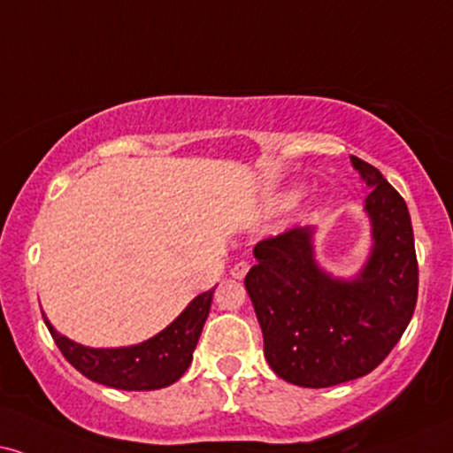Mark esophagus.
<instances>
[{"mask_svg": "<svg viewBox=\"0 0 453 453\" xmlns=\"http://www.w3.org/2000/svg\"><path fill=\"white\" fill-rule=\"evenodd\" d=\"M249 269H250V263L249 261H240V263H236V265L232 267V278H236V280H242L246 273H249Z\"/></svg>", "mask_w": 453, "mask_h": 453, "instance_id": "esophagus-1", "label": "esophagus"}]
</instances>
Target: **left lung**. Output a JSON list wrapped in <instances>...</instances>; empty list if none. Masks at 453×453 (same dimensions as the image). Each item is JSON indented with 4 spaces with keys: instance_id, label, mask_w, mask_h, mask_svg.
I'll return each instance as SVG.
<instances>
[{
    "instance_id": "left-lung-1",
    "label": "left lung",
    "mask_w": 453,
    "mask_h": 453,
    "mask_svg": "<svg viewBox=\"0 0 453 453\" xmlns=\"http://www.w3.org/2000/svg\"><path fill=\"white\" fill-rule=\"evenodd\" d=\"M365 186L370 257L351 280L313 259V227L257 242L244 286L280 379L307 388L370 374L408 328L418 299V261L408 204L376 167L351 157Z\"/></svg>"
}]
</instances>
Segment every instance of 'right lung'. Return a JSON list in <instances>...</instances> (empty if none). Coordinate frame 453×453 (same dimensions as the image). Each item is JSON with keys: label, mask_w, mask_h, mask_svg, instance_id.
I'll list each match as a JSON object with an SVG mask.
<instances>
[{"label": "right lung", "mask_w": 453, "mask_h": 453, "mask_svg": "<svg viewBox=\"0 0 453 453\" xmlns=\"http://www.w3.org/2000/svg\"><path fill=\"white\" fill-rule=\"evenodd\" d=\"M213 293L215 288L198 295L167 328L160 330L152 339L131 347H83L58 334L45 313L43 319L66 362L89 380L121 391H154L180 380L192 364V353L209 318Z\"/></svg>", "instance_id": "right-lung-1"}]
</instances>
